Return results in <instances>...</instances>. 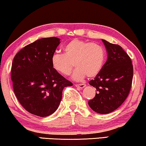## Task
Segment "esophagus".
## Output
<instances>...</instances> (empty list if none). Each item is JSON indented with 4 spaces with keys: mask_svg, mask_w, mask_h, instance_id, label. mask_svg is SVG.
Returning <instances> with one entry per match:
<instances>
[{
    "mask_svg": "<svg viewBox=\"0 0 146 146\" xmlns=\"http://www.w3.org/2000/svg\"><path fill=\"white\" fill-rule=\"evenodd\" d=\"M75 86L79 88L80 89H82L83 88H84L86 86V84H76Z\"/></svg>",
    "mask_w": 146,
    "mask_h": 146,
    "instance_id": "1",
    "label": "esophagus"
}]
</instances>
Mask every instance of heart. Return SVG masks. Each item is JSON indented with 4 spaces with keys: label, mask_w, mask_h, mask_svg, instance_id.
Returning a JSON list of instances; mask_svg holds the SVG:
<instances>
[{
    "label": "heart",
    "mask_w": 146,
    "mask_h": 146,
    "mask_svg": "<svg viewBox=\"0 0 146 146\" xmlns=\"http://www.w3.org/2000/svg\"><path fill=\"white\" fill-rule=\"evenodd\" d=\"M64 54L55 53L51 58L52 68L64 76H69L74 67V79L80 80L86 76L93 78L98 74L103 66L105 50L95 42L73 39L64 47Z\"/></svg>",
    "instance_id": "heart-1"
}]
</instances>
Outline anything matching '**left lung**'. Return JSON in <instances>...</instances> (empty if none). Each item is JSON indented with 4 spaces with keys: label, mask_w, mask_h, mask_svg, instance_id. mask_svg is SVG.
<instances>
[{
    "label": "left lung",
    "mask_w": 146,
    "mask_h": 146,
    "mask_svg": "<svg viewBox=\"0 0 146 146\" xmlns=\"http://www.w3.org/2000/svg\"><path fill=\"white\" fill-rule=\"evenodd\" d=\"M108 59L98 74L89 82L96 88V96L88 101L96 112L106 114L114 111L123 103L130 92L133 64L130 57L119 45L102 40Z\"/></svg>",
    "instance_id": "left-lung-1"
}]
</instances>
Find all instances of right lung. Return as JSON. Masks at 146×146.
Wrapping results in <instances>:
<instances>
[{
  "label": "right lung",
  "instance_id": "1",
  "mask_svg": "<svg viewBox=\"0 0 146 146\" xmlns=\"http://www.w3.org/2000/svg\"><path fill=\"white\" fill-rule=\"evenodd\" d=\"M59 44L56 37L37 40L21 49L12 64L16 97L26 110L40 117L54 112L63 89L73 85L52 67L51 58Z\"/></svg>",
  "mask_w": 146,
  "mask_h": 146
}]
</instances>
